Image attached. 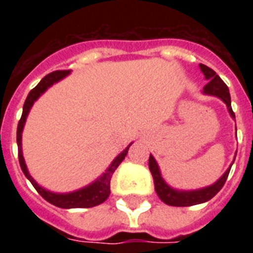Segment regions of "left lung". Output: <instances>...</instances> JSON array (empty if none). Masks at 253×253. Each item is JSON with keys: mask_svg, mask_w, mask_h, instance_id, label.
<instances>
[{"mask_svg": "<svg viewBox=\"0 0 253 253\" xmlns=\"http://www.w3.org/2000/svg\"><path fill=\"white\" fill-rule=\"evenodd\" d=\"M200 68L201 72L205 75V79L208 80V84L204 86V94L214 95V97H218L219 99H222L226 103L231 118L235 119V114H234L231 107V97H230L227 85L224 84L223 80L211 68H209V67L204 64H200ZM235 158H234L231 166L228 167L227 170L214 184L205 186V188L194 189V190H180V189H174L170 185L167 184L166 180L163 178L158 162L155 160L152 155H150L148 167H150V170L152 173V177H154L155 190H156V194L159 196V198L164 204L169 205V206H181L182 208V206H193V205L204 204V202H208L209 200H211L212 197L215 196L216 193L222 189V186H223L226 180H227L228 173H230V169H231L232 164L235 162Z\"/></svg>", "mask_w": 253, "mask_h": 253, "instance_id": "obj_1", "label": "left lung"}]
</instances>
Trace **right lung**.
I'll return each mask as SVG.
<instances>
[{
    "label": "right lung",
    "instance_id": "add662e5",
    "mask_svg": "<svg viewBox=\"0 0 253 253\" xmlns=\"http://www.w3.org/2000/svg\"><path fill=\"white\" fill-rule=\"evenodd\" d=\"M71 73V71H56L47 75L41 80V83L34 87L33 90L30 91L27 98L23 105V111H22L21 121L18 123L17 128V144H18V159H19V166L22 168V172L25 173V176L27 177V180L33 184V186L37 189V192L44 198L47 202L55 205L57 208L61 209H80V208H94L97 205H101L102 202L107 200V197L110 196V181L113 177V173L115 172V169L118 168V166L123 162V159L128 152V148L132 143H130L117 158L111 162V164L106 168V170L101 174V176L90 182L89 185L84 186V188L77 189L73 192L69 193H55L51 190H47L43 186L38 184L37 181L34 180L33 176L30 174L29 169L25 163V158H23V152H22V132H23V127H25L26 119L29 115L31 107H33L34 102L44 93L48 87L52 86L53 84H56L59 81H61L64 77H67Z\"/></svg>",
    "mask_w": 253,
    "mask_h": 253
}]
</instances>
